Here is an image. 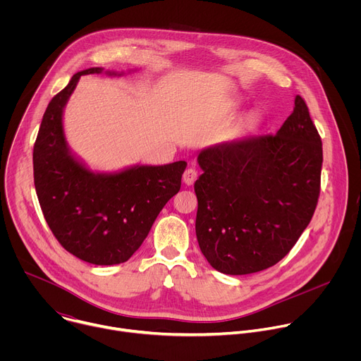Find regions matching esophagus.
I'll return each mask as SVG.
<instances>
[{"mask_svg": "<svg viewBox=\"0 0 361 361\" xmlns=\"http://www.w3.org/2000/svg\"><path fill=\"white\" fill-rule=\"evenodd\" d=\"M197 171L194 170V169H187L185 171H184V174H183V183L185 184V185H192L194 184V181L197 180Z\"/></svg>", "mask_w": 361, "mask_h": 361, "instance_id": "34e87169", "label": "esophagus"}]
</instances>
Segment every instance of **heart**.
<instances>
[{"label":"heart","instance_id":"1","mask_svg":"<svg viewBox=\"0 0 361 361\" xmlns=\"http://www.w3.org/2000/svg\"><path fill=\"white\" fill-rule=\"evenodd\" d=\"M257 123H259V118H257L255 116H250L248 117V124L252 126V124H257Z\"/></svg>","mask_w":361,"mask_h":361}]
</instances>
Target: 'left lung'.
I'll return each mask as SVG.
<instances>
[{"label":"left lung","mask_w":361,"mask_h":361,"mask_svg":"<svg viewBox=\"0 0 361 361\" xmlns=\"http://www.w3.org/2000/svg\"><path fill=\"white\" fill-rule=\"evenodd\" d=\"M197 163L195 234L210 266L243 276L279 263L310 223L320 194L322 138L304 99L295 95L276 135L205 147Z\"/></svg>","instance_id":"obj_1"}]
</instances>
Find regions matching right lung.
Returning a JSON list of instances; mask_svg holds the SVG:
<instances>
[{
	"label": "right lung",
	"mask_w": 361,
	"mask_h": 361,
	"mask_svg": "<svg viewBox=\"0 0 361 361\" xmlns=\"http://www.w3.org/2000/svg\"><path fill=\"white\" fill-rule=\"evenodd\" d=\"M88 74L126 73L82 70L51 99L34 144V184L45 221L60 244L82 262L113 266L140 248L167 201L180 191L187 163L91 170L71 151L64 133L67 102L80 77Z\"/></svg>",
	"instance_id": "1"
}]
</instances>
